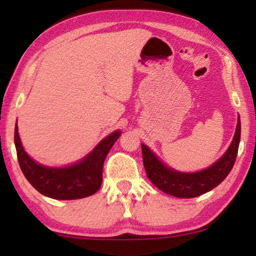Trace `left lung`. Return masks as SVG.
Returning <instances> with one entry per match:
<instances>
[{
	"label": "left lung",
	"instance_id": "8db88e82",
	"mask_svg": "<svg viewBox=\"0 0 256 256\" xmlns=\"http://www.w3.org/2000/svg\"><path fill=\"white\" fill-rule=\"evenodd\" d=\"M241 135L240 118L233 141L227 152L208 169L198 172H180L157 158L148 146L141 144L143 164L150 182L160 191L177 198H194L211 191L222 183L236 163Z\"/></svg>",
	"mask_w": 256,
	"mask_h": 256
}]
</instances>
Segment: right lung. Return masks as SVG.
<instances>
[{"label": "right lung", "instance_id": "1", "mask_svg": "<svg viewBox=\"0 0 256 256\" xmlns=\"http://www.w3.org/2000/svg\"><path fill=\"white\" fill-rule=\"evenodd\" d=\"M121 132H114L104 138L93 152L78 163L64 168H50L31 158L24 150L15 126V146L20 170L29 183L42 194L60 200L88 197L96 194L102 183V168L106 156Z\"/></svg>", "mask_w": 256, "mask_h": 256}]
</instances>
